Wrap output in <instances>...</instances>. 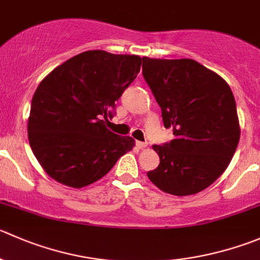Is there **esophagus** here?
Masks as SVG:
<instances>
[{
	"instance_id": "34e87169",
	"label": "esophagus",
	"mask_w": 260,
	"mask_h": 260,
	"mask_svg": "<svg viewBox=\"0 0 260 260\" xmlns=\"http://www.w3.org/2000/svg\"><path fill=\"white\" fill-rule=\"evenodd\" d=\"M136 146H137L138 148H145V147H147V143L141 142V141H136Z\"/></svg>"
}]
</instances>
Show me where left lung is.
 Returning a JSON list of instances; mask_svg holds the SVG:
<instances>
[{
    "mask_svg": "<svg viewBox=\"0 0 260 260\" xmlns=\"http://www.w3.org/2000/svg\"><path fill=\"white\" fill-rule=\"evenodd\" d=\"M142 75L174 140L152 148L160 157L147 176L158 189L190 196L226 170L240 138L236 103L228 82L194 59L142 58Z\"/></svg>",
    "mask_w": 260,
    "mask_h": 260,
    "instance_id": "left-lung-1",
    "label": "left lung"
}]
</instances>
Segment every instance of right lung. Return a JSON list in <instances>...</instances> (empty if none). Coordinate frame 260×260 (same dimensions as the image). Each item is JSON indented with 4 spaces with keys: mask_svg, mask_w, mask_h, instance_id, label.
Wrapping results in <instances>:
<instances>
[{
    "mask_svg": "<svg viewBox=\"0 0 260 260\" xmlns=\"http://www.w3.org/2000/svg\"><path fill=\"white\" fill-rule=\"evenodd\" d=\"M138 55L87 50L39 84L27 122L35 157L54 180L82 188L102 179L135 140L110 132L115 102L140 72Z\"/></svg>",
    "mask_w": 260,
    "mask_h": 260,
    "instance_id": "1",
    "label": "right lung"
}]
</instances>
